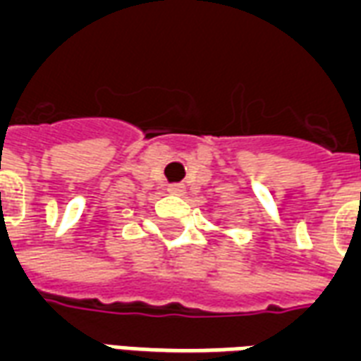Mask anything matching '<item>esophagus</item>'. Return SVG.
<instances>
[{"mask_svg": "<svg viewBox=\"0 0 361 361\" xmlns=\"http://www.w3.org/2000/svg\"><path fill=\"white\" fill-rule=\"evenodd\" d=\"M167 190H169L171 194H177L178 196V194H183L184 192V186L183 184H169V188H167Z\"/></svg>", "mask_w": 361, "mask_h": 361, "instance_id": "esophagus-1", "label": "esophagus"}]
</instances>
